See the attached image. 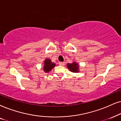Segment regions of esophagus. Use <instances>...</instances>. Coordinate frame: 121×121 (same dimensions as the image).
<instances>
[{"instance_id": "34e87169", "label": "esophagus", "mask_w": 121, "mask_h": 121, "mask_svg": "<svg viewBox=\"0 0 121 121\" xmlns=\"http://www.w3.org/2000/svg\"><path fill=\"white\" fill-rule=\"evenodd\" d=\"M59 65H61V66H64L65 65V62H59Z\"/></svg>"}]
</instances>
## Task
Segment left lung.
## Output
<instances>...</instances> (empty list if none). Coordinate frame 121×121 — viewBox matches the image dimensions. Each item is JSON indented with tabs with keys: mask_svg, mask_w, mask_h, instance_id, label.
<instances>
[{
	"mask_svg": "<svg viewBox=\"0 0 121 121\" xmlns=\"http://www.w3.org/2000/svg\"><path fill=\"white\" fill-rule=\"evenodd\" d=\"M67 68H68L70 71L73 73H78L79 72V65L77 62L74 61L72 63L67 64Z\"/></svg>",
	"mask_w": 121,
	"mask_h": 121,
	"instance_id": "left-lung-1",
	"label": "left lung"
}]
</instances>
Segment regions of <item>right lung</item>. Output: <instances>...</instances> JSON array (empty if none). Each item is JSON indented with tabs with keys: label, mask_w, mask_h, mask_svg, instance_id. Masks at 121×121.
Returning a JSON list of instances; mask_svg holds the SVG:
<instances>
[{
	"label": "right lung",
	"mask_w": 121,
	"mask_h": 121,
	"mask_svg": "<svg viewBox=\"0 0 121 121\" xmlns=\"http://www.w3.org/2000/svg\"><path fill=\"white\" fill-rule=\"evenodd\" d=\"M56 66V64L54 62H52L51 59H46L44 61V64H43V71L45 73H48L52 69L54 68Z\"/></svg>",
	"instance_id": "obj_1"
}]
</instances>
